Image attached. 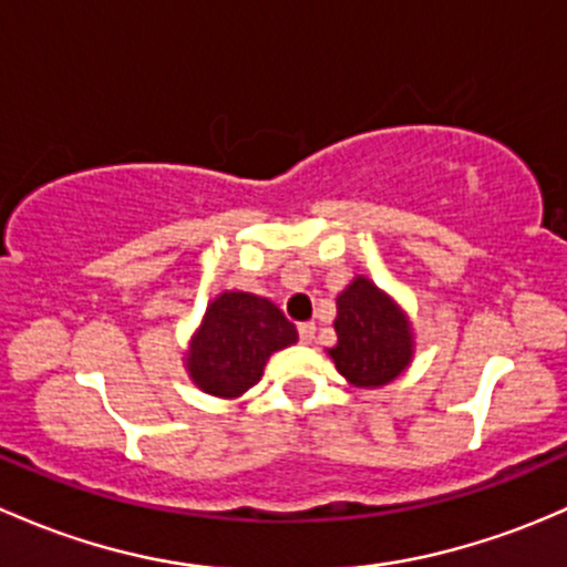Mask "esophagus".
<instances>
[{"label": "esophagus", "instance_id": "obj_1", "mask_svg": "<svg viewBox=\"0 0 567 567\" xmlns=\"http://www.w3.org/2000/svg\"><path fill=\"white\" fill-rule=\"evenodd\" d=\"M301 299H307V296L299 293ZM299 333L303 339H312L315 337V320H307V323H299Z\"/></svg>", "mask_w": 567, "mask_h": 567}]
</instances>
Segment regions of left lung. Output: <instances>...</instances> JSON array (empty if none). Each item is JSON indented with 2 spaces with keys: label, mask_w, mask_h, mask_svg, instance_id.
I'll list each match as a JSON object with an SVG mask.
<instances>
[{
  "label": "left lung",
  "mask_w": 567,
  "mask_h": 567,
  "mask_svg": "<svg viewBox=\"0 0 567 567\" xmlns=\"http://www.w3.org/2000/svg\"><path fill=\"white\" fill-rule=\"evenodd\" d=\"M383 200H385V189H380V187H355V189H350V193L342 198V212H348V214L374 212L378 206H383ZM369 290H374L369 274L353 271V285L348 288V296H353V299H355V293L363 296V293H369ZM344 374H348L353 383L372 385V383H378V380L391 378L393 367H391V363H385V367H383V363L355 361V363H350L348 369H344Z\"/></svg>",
  "instance_id": "8db88e82"
}]
</instances>
